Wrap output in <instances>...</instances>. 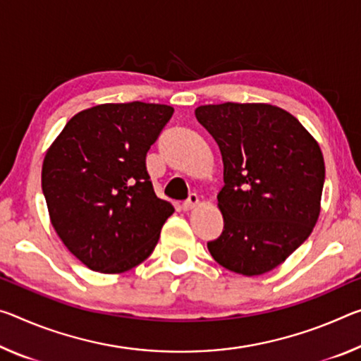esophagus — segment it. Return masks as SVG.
<instances>
[{"label": "esophagus", "instance_id": "1", "mask_svg": "<svg viewBox=\"0 0 361 361\" xmlns=\"http://www.w3.org/2000/svg\"><path fill=\"white\" fill-rule=\"evenodd\" d=\"M199 205V197L196 196V194H191L190 199H188L186 202H183V210L185 212H190L192 209H196Z\"/></svg>", "mask_w": 361, "mask_h": 361}]
</instances>
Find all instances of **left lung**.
<instances>
[{
	"mask_svg": "<svg viewBox=\"0 0 361 361\" xmlns=\"http://www.w3.org/2000/svg\"><path fill=\"white\" fill-rule=\"evenodd\" d=\"M223 159V233L207 243L226 270L259 276L310 236L322 210L324 159L293 114L267 102L199 106Z\"/></svg>",
	"mask_w": 361,
	"mask_h": 361,
	"instance_id": "1",
	"label": "left lung"
}]
</instances>
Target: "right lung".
I'll list each match as a JSON object with an SVG mask.
<instances>
[{
  "mask_svg": "<svg viewBox=\"0 0 361 361\" xmlns=\"http://www.w3.org/2000/svg\"><path fill=\"white\" fill-rule=\"evenodd\" d=\"M173 107L99 104L78 112L48 147L42 188L49 220L90 270L117 274L152 254L175 209L159 199L146 154Z\"/></svg>",
  "mask_w": 361,
  "mask_h": 361,
  "instance_id": "1",
  "label": "right lung"
}]
</instances>
